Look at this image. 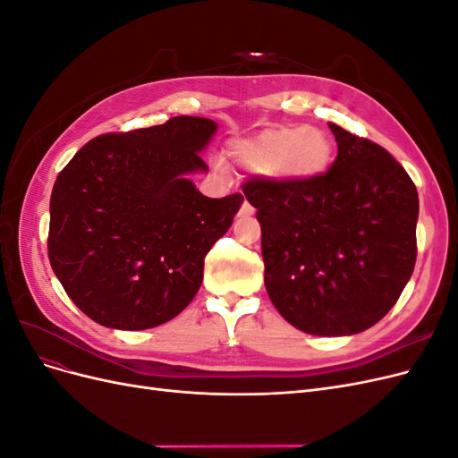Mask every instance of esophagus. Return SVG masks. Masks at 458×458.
<instances>
[{"label":"esophagus","mask_w":458,"mask_h":458,"mask_svg":"<svg viewBox=\"0 0 458 458\" xmlns=\"http://www.w3.org/2000/svg\"><path fill=\"white\" fill-rule=\"evenodd\" d=\"M241 216H254V206L248 200H244L241 206Z\"/></svg>","instance_id":"34e87169"}]
</instances>
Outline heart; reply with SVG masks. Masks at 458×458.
<instances>
[{"label":"heart","mask_w":458,"mask_h":458,"mask_svg":"<svg viewBox=\"0 0 458 458\" xmlns=\"http://www.w3.org/2000/svg\"><path fill=\"white\" fill-rule=\"evenodd\" d=\"M229 152L241 168L306 183L327 172L332 143L318 128L281 126L261 131L252 140L234 141ZM217 168H221L219 164Z\"/></svg>","instance_id":"obj_1"}]
</instances>
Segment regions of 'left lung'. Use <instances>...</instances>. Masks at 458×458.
I'll list each match as a JSON object with an SVG mask.
<instances>
[{"mask_svg":"<svg viewBox=\"0 0 458 458\" xmlns=\"http://www.w3.org/2000/svg\"><path fill=\"white\" fill-rule=\"evenodd\" d=\"M330 170L306 183L252 177L267 294L286 321L315 336L377 325L417 261L419 192L390 152L336 123Z\"/></svg>","mask_w":458,"mask_h":458,"instance_id":"left-lung-1","label":"left lung"}]
</instances>
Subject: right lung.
<instances>
[{
  "instance_id": "obj_1",
  "label": "right lung",
  "mask_w": 458,
  "mask_h": 458,
  "mask_svg": "<svg viewBox=\"0 0 458 458\" xmlns=\"http://www.w3.org/2000/svg\"><path fill=\"white\" fill-rule=\"evenodd\" d=\"M214 120L175 116L99 135L53 185L47 254L64 293L95 323L145 330L168 323L199 293L204 258L242 195L208 199L187 177Z\"/></svg>"
}]
</instances>
